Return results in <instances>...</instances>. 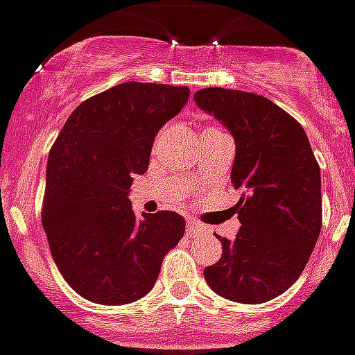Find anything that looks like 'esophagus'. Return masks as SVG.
<instances>
[{"label": "esophagus", "mask_w": 355, "mask_h": 355, "mask_svg": "<svg viewBox=\"0 0 355 355\" xmlns=\"http://www.w3.org/2000/svg\"><path fill=\"white\" fill-rule=\"evenodd\" d=\"M187 233L192 235V237H198V235H205V233H207V228H205L201 223H198V220L189 219V223H187Z\"/></svg>", "instance_id": "34e87169"}]
</instances>
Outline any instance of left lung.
<instances>
[{
	"mask_svg": "<svg viewBox=\"0 0 355 355\" xmlns=\"http://www.w3.org/2000/svg\"><path fill=\"white\" fill-rule=\"evenodd\" d=\"M196 104L235 140L232 183L241 230L217 239L223 257L205 269L214 293L239 304H264L302 275L322 232V178L304 127L266 96L205 87Z\"/></svg>",
	"mask_w": 355,
	"mask_h": 355,
	"instance_id": "left-lung-1",
	"label": "left lung"
}]
</instances>
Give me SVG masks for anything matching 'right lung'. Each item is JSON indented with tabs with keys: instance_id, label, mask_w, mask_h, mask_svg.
I'll return each instance as SVG.
<instances>
[{
	"instance_id": "add662e5",
	"label": "right lung",
	"mask_w": 355,
	"mask_h": 355,
	"mask_svg": "<svg viewBox=\"0 0 355 355\" xmlns=\"http://www.w3.org/2000/svg\"><path fill=\"white\" fill-rule=\"evenodd\" d=\"M189 95L187 86L118 84L84 100L51 147L42 228L60 275L93 304L147 295L184 235L180 214L136 217L127 196L132 175L147 171L157 131Z\"/></svg>"
}]
</instances>
